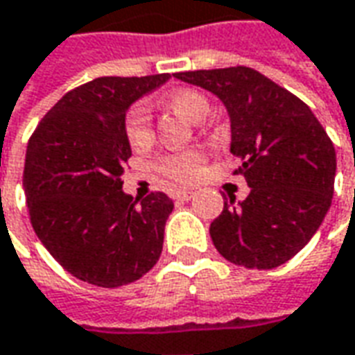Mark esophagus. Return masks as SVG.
Returning a JSON list of instances; mask_svg holds the SVG:
<instances>
[{
	"label": "esophagus",
	"mask_w": 355,
	"mask_h": 355,
	"mask_svg": "<svg viewBox=\"0 0 355 355\" xmlns=\"http://www.w3.org/2000/svg\"><path fill=\"white\" fill-rule=\"evenodd\" d=\"M194 190H190V188H184V190H177L175 194H173V198L175 200H180V202H187V200H190V198H194Z\"/></svg>",
	"instance_id": "obj_1"
}]
</instances>
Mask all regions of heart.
Segmentation results:
<instances>
[{
  "mask_svg": "<svg viewBox=\"0 0 355 355\" xmlns=\"http://www.w3.org/2000/svg\"><path fill=\"white\" fill-rule=\"evenodd\" d=\"M167 105L173 112H177L178 116L187 118L188 122H202L208 116L209 105L206 96L192 89H180L175 91L165 98ZM124 134L132 147H146L149 146L153 130H151V114L149 108L144 103H134L126 110L124 116ZM204 165V155L194 149L187 151H177V153H167L161 155L155 163V168L163 177L171 178L175 182H190L202 173Z\"/></svg>",
  "mask_w": 355,
  "mask_h": 355,
  "instance_id": "b5f03b06",
  "label": "heart"
}]
</instances>
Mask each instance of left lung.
I'll list each match as a JSON object with an SVG mask.
<instances>
[{
    "label": "left lung",
    "instance_id": "8db88e82",
    "mask_svg": "<svg viewBox=\"0 0 355 355\" xmlns=\"http://www.w3.org/2000/svg\"><path fill=\"white\" fill-rule=\"evenodd\" d=\"M177 79L221 98L231 120L235 175L250 187L231 196L209 225L218 252L245 268L270 270L293 259L317 233L334 194L336 151L301 98L245 66L180 71Z\"/></svg>",
    "mask_w": 355,
    "mask_h": 355
}]
</instances>
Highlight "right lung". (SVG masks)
<instances>
[{"instance_id":"1","label":"right lung","mask_w":355,"mask_h":355,"mask_svg":"<svg viewBox=\"0 0 355 355\" xmlns=\"http://www.w3.org/2000/svg\"><path fill=\"white\" fill-rule=\"evenodd\" d=\"M96 77L71 89L38 122L23 171L36 237L71 276L120 288L157 264L173 200L122 190L132 157L124 134L130 105L168 79Z\"/></svg>"}]
</instances>
